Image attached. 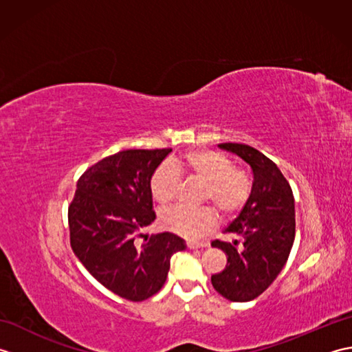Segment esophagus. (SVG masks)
Listing matches in <instances>:
<instances>
[{
	"instance_id": "esophagus-1",
	"label": "esophagus",
	"mask_w": 352,
	"mask_h": 352,
	"mask_svg": "<svg viewBox=\"0 0 352 352\" xmlns=\"http://www.w3.org/2000/svg\"><path fill=\"white\" fill-rule=\"evenodd\" d=\"M186 246L189 250H199V248H206L207 243H195V242H186Z\"/></svg>"
}]
</instances>
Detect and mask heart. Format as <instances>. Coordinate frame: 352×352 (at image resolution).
<instances>
[{"label": "heart", "mask_w": 352, "mask_h": 352, "mask_svg": "<svg viewBox=\"0 0 352 352\" xmlns=\"http://www.w3.org/2000/svg\"><path fill=\"white\" fill-rule=\"evenodd\" d=\"M204 184L203 203H212L222 218H233L248 203L252 182L248 172L233 168V162L213 149H193L177 159L172 166H160L149 190L160 206H170L182 189V177ZM162 226L189 241H197L216 226V213L208 207L189 208L177 206L164 212Z\"/></svg>", "instance_id": "b5f03b06"}]
</instances>
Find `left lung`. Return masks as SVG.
<instances>
[{"label":"left lung","instance_id":"obj_1","mask_svg":"<svg viewBox=\"0 0 352 352\" xmlns=\"http://www.w3.org/2000/svg\"><path fill=\"white\" fill-rule=\"evenodd\" d=\"M219 148L241 157L252 169L248 203L223 233L243 239L241 248L213 241V248L227 256L222 272L212 275L214 290L234 302H246L263 294L286 265L295 241V199L278 166L256 148L221 144Z\"/></svg>","mask_w":352,"mask_h":352}]
</instances>
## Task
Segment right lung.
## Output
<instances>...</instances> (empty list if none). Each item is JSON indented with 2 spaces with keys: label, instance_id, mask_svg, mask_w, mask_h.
Wrapping results in <instances>:
<instances>
[{
  "label": "right lung",
  "instance_id": "right-lung-1",
  "mask_svg": "<svg viewBox=\"0 0 352 352\" xmlns=\"http://www.w3.org/2000/svg\"><path fill=\"white\" fill-rule=\"evenodd\" d=\"M172 149H125L95 163L77 183L68 208L71 248L95 280L129 301L159 292L182 237L160 233L138 245L155 219L149 190L155 169Z\"/></svg>",
  "mask_w": 352,
  "mask_h": 352
}]
</instances>
